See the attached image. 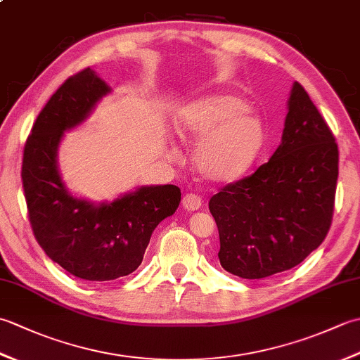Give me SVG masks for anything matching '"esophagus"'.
<instances>
[{
	"label": "esophagus",
	"mask_w": 360,
	"mask_h": 360,
	"mask_svg": "<svg viewBox=\"0 0 360 360\" xmlns=\"http://www.w3.org/2000/svg\"><path fill=\"white\" fill-rule=\"evenodd\" d=\"M182 205H184L186 210L195 212V210H198L202 205V200L198 195L187 193L184 198H182Z\"/></svg>",
	"instance_id": "1"
}]
</instances>
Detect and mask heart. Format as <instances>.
<instances>
[{
  "mask_svg": "<svg viewBox=\"0 0 360 360\" xmlns=\"http://www.w3.org/2000/svg\"><path fill=\"white\" fill-rule=\"evenodd\" d=\"M172 124L182 142L200 141L193 162L198 173L212 182H233L246 174L266 139L262 117L231 93L193 98L174 112ZM170 153L176 156V150Z\"/></svg>",
  "mask_w": 360,
  "mask_h": 360,
  "instance_id": "obj_1",
  "label": "heart"
}]
</instances>
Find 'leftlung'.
Instances as JSON below:
<instances>
[{
    "label": "left lung",
    "mask_w": 360,
    "mask_h": 360,
    "mask_svg": "<svg viewBox=\"0 0 360 360\" xmlns=\"http://www.w3.org/2000/svg\"><path fill=\"white\" fill-rule=\"evenodd\" d=\"M339 150L308 93L294 82L281 143L258 170L213 195L221 266L258 280L300 264L330 231Z\"/></svg>",
    "instance_id": "1"
}]
</instances>
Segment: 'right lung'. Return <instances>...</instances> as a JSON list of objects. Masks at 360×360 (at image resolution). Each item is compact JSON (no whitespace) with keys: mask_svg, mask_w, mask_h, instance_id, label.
Instances as JSON below:
<instances>
[{"mask_svg":"<svg viewBox=\"0 0 360 360\" xmlns=\"http://www.w3.org/2000/svg\"><path fill=\"white\" fill-rule=\"evenodd\" d=\"M110 93L91 68L68 79L38 114L22 155V188L38 244L52 262L89 281L134 272L153 231L181 202V190L172 184L141 186L103 202L66 188L58 170L60 143Z\"/></svg>","mask_w":360,"mask_h":360,"instance_id":"1","label":"right lung"}]
</instances>
